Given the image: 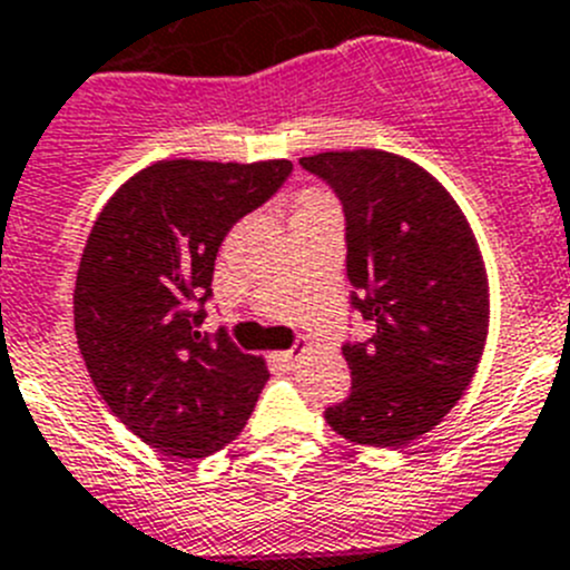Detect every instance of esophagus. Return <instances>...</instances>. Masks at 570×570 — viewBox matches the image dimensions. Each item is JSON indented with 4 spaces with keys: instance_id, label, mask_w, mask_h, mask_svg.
Segmentation results:
<instances>
[{
    "instance_id": "obj_1",
    "label": "esophagus",
    "mask_w": 570,
    "mask_h": 570,
    "mask_svg": "<svg viewBox=\"0 0 570 570\" xmlns=\"http://www.w3.org/2000/svg\"><path fill=\"white\" fill-rule=\"evenodd\" d=\"M273 363L281 365V368L292 371L297 363V351H278V354H273Z\"/></svg>"
}]
</instances>
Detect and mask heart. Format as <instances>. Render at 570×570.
<instances>
[{
	"mask_svg": "<svg viewBox=\"0 0 570 570\" xmlns=\"http://www.w3.org/2000/svg\"><path fill=\"white\" fill-rule=\"evenodd\" d=\"M321 207H332V202H328L323 194H317V190H309V194L301 196V207H297V213L321 210Z\"/></svg>",
	"mask_w": 570,
	"mask_h": 570,
	"instance_id": "obj_1",
	"label": "heart"
}]
</instances>
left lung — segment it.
<instances>
[{"mask_svg": "<svg viewBox=\"0 0 570 570\" xmlns=\"http://www.w3.org/2000/svg\"><path fill=\"white\" fill-rule=\"evenodd\" d=\"M343 205L351 309L374 326L345 340L351 393L326 407L343 439L411 444L466 391L489 326L487 273L464 213L428 171L387 151L301 157Z\"/></svg>", "mask_w": 570, "mask_h": 570, "instance_id": "8db88e82", "label": "left lung"}]
</instances>
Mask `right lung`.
I'll return each instance as SVG.
<instances>
[{"mask_svg":"<svg viewBox=\"0 0 570 570\" xmlns=\"http://www.w3.org/2000/svg\"><path fill=\"white\" fill-rule=\"evenodd\" d=\"M289 174V159H163L117 190L89 233L78 348L109 411L159 453H219L267 385L264 360L244 354L225 326H199L222 242Z\"/></svg>","mask_w":570,"mask_h":570,"instance_id":"obj_1","label":"right lung"}]
</instances>
